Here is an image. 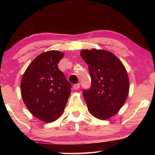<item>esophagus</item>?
Wrapping results in <instances>:
<instances>
[{"instance_id": "esophagus-1", "label": "esophagus", "mask_w": 155, "mask_h": 155, "mask_svg": "<svg viewBox=\"0 0 155 155\" xmlns=\"http://www.w3.org/2000/svg\"><path fill=\"white\" fill-rule=\"evenodd\" d=\"M80 87V84L79 83H77V84H74V85H73V88H74V90H77L79 89Z\"/></svg>"}]
</instances>
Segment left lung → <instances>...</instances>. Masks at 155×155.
Listing matches in <instances>:
<instances>
[{"mask_svg":"<svg viewBox=\"0 0 155 155\" xmlns=\"http://www.w3.org/2000/svg\"><path fill=\"white\" fill-rule=\"evenodd\" d=\"M81 56L89 65L91 85L84 90L89 111L96 118L109 119L119 111L127 98L129 80L122 63L111 52L83 50Z\"/></svg>","mask_w":155,"mask_h":155,"instance_id":"left-lung-1","label":"left lung"}]
</instances>
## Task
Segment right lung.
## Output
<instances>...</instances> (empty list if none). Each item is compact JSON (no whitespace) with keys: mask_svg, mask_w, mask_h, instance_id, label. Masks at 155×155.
<instances>
[{"mask_svg":"<svg viewBox=\"0 0 155 155\" xmlns=\"http://www.w3.org/2000/svg\"><path fill=\"white\" fill-rule=\"evenodd\" d=\"M64 52H43L31 63L21 81L23 101L34 116L45 122L58 119L64 112L72 85L59 69Z\"/></svg>","mask_w":155,"mask_h":155,"instance_id":"1","label":"right lung"}]
</instances>
